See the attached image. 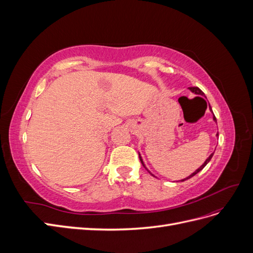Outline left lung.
Returning a JSON list of instances; mask_svg holds the SVG:
<instances>
[{"label": "left lung", "mask_w": 253, "mask_h": 253, "mask_svg": "<svg viewBox=\"0 0 253 253\" xmlns=\"http://www.w3.org/2000/svg\"><path fill=\"white\" fill-rule=\"evenodd\" d=\"M189 89H190L191 91H193V93H195L196 95H202V96H204V95H205V94L203 93V90H202L201 88H198L197 86H195V87H189ZM210 110H211V106H210ZM211 111H212V110H211ZM213 120L216 122V118H215V116H213ZM217 135H218V134H217ZM213 154H214V153H212V154H211V155H210V156H209L208 158H207V160H206V162H205V163L203 164V166H201V168H198V169H197V170H196V171H195L194 173H192V174H191L190 176H188V177H187V178H185V179H182L181 181H185V180H187V179H189V178H191V177H193V176H194L195 174H197L198 172H200V171H202V170L204 169V168L206 167V165H207V164H208V163L210 162V160H211V158H212V156H213ZM139 158H140V162H141V164L143 165V162H142V159H141L140 155H139ZM143 167H144V165H143ZM144 168H145V167H144ZM152 175H153V174H152Z\"/></svg>", "instance_id": "obj_1"}]
</instances>
